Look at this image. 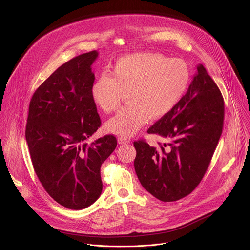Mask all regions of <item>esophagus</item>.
<instances>
[{"label":"esophagus","instance_id":"1","mask_svg":"<svg viewBox=\"0 0 250 250\" xmlns=\"http://www.w3.org/2000/svg\"><path fill=\"white\" fill-rule=\"evenodd\" d=\"M118 141H119V144H120V145H124V144H128V142H129V140H128V139H126V138L123 137V136L119 137V138H118Z\"/></svg>","mask_w":250,"mask_h":250}]
</instances>
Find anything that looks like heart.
<instances>
[{
  "mask_svg": "<svg viewBox=\"0 0 250 250\" xmlns=\"http://www.w3.org/2000/svg\"><path fill=\"white\" fill-rule=\"evenodd\" d=\"M190 70L181 59H168L160 53L140 52L120 58L112 75L100 76L92 97L104 113L116 112L128 94L129 104L105 125L108 132L131 136L148 118L156 121L171 113L184 97Z\"/></svg>",
  "mask_w": 250,
  "mask_h": 250,
  "instance_id": "b5f03b06",
  "label": "heart"
}]
</instances>
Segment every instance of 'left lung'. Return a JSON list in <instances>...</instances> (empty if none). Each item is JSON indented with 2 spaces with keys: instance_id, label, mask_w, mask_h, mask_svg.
I'll list each match as a JSON object with an SVG mask.
<instances>
[{
  "instance_id": "1",
  "label": "left lung",
  "mask_w": 250,
  "mask_h": 250,
  "mask_svg": "<svg viewBox=\"0 0 250 250\" xmlns=\"http://www.w3.org/2000/svg\"><path fill=\"white\" fill-rule=\"evenodd\" d=\"M225 103L222 93L200 64L187 93L176 108L147 130L169 142L151 146L133 142L134 169L147 192L162 202L191 194L202 181L223 132Z\"/></svg>"
}]
</instances>
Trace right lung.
<instances>
[{"instance_id":"add662e5","label":"right lung","mask_w":250,"mask_h":250,"mask_svg":"<svg viewBox=\"0 0 250 250\" xmlns=\"http://www.w3.org/2000/svg\"><path fill=\"white\" fill-rule=\"evenodd\" d=\"M96 50L61 65L31 97L25 139L44 190L61 206L82 209L100 197L101 165L117 147L113 134L88 145L101 126L92 97Z\"/></svg>"}]
</instances>
